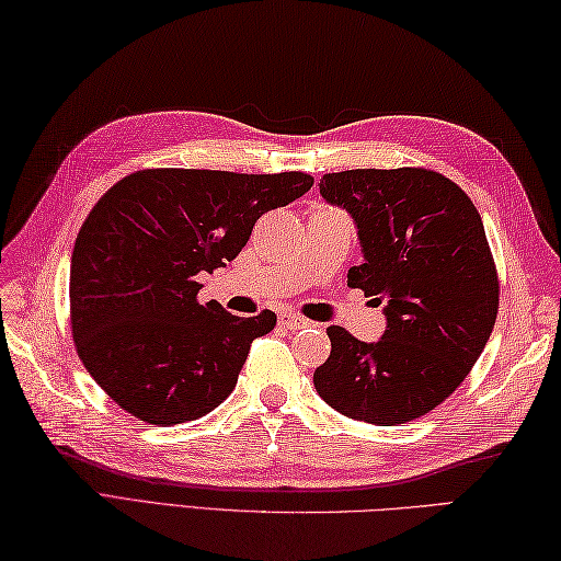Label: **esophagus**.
Returning a JSON list of instances; mask_svg holds the SVG:
<instances>
[{
	"label": "esophagus",
	"instance_id": "34e87169",
	"mask_svg": "<svg viewBox=\"0 0 561 561\" xmlns=\"http://www.w3.org/2000/svg\"><path fill=\"white\" fill-rule=\"evenodd\" d=\"M279 325L287 331H299V329H307L309 321L301 319L297 313H279Z\"/></svg>",
	"mask_w": 561,
	"mask_h": 561
}]
</instances>
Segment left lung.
I'll return each instance as SVG.
<instances>
[{
	"label": "left lung",
	"mask_w": 561,
	"mask_h": 561,
	"mask_svg": "<svg viewBox=\"0 0 561 561\" xmlns=\"http://www.w3.org/2000/svg\"><path fill=\"white\" fill-rule=\"evenodd\" d=\"M321 196L351 213L363 264L348 287L382 304L380 341L329 325V360L313 373L325 404L394 426L442 404L483 353L497 316V274L471 198L430 169L323 174Z\"/></svg>",
	"instance_id": "1"
}]
</instances>
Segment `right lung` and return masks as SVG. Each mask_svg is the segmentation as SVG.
Here are the masks:
<instances>
[{
  "instance_id": "right-lung-1",
  "label": "right lung",
  "mask_w": 561,
  "mask_h": 561,
  "mask_svg": "<svg viewBox=\"0 0 561 561\" xmlns=\"http://www.w3.org/2000/svg\"><path fill=\"white\" fill-rule=\"evenodd\" d=\"M313 186L301 171L145 169L117 181L70 254L76 351L122 410L147 424L198 420L236 390L250 343L277 316L198 304L201 272L226 267L264 213Z\"/></svg>"
}]
</instances>
